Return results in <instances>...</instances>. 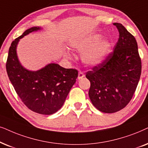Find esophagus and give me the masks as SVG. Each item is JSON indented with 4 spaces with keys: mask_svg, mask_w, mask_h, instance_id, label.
Wrapping results in <instances>:
<instances>
[{
    "mask_svg": "<svg viewBox=\"0 0 148 148\" xmlns=\"http://www.w3.org/2000/svg\"><path fill=\"white\" fill-rule=\"evenodd\" d=\"M84 76V73L83 72H78V79H81V78H82Z\"/></svg>",
    "mask_w": 148,
    "mask_h": 148,
    "instance_id": "obj_1",
    "label": "esophagus"
}]
</instances>
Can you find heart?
<instances>
[{
    "label": "heart",
    "mask_w": 148,
    "mask_h": 148,
    "mask_svg": "<svg viewBox=\"0 0 148 148\" xmlns=\"http://www.w3.org/2000/svg\"><path fill=\"white\" fill-rule=\"evenodd\" d=\"M102 38L101 34H95L76 42L72 45V48L82 53L81 59L84 64L90 66H98L108 58L112 47L110 40ZM66 57L71 59L70 54L68 53Z\"/></svg>",
    "instance_id": "1"
}]
</instances>
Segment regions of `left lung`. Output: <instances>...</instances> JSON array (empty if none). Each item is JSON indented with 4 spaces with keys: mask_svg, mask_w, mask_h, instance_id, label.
<instances>
[{
    "mask_svg": "<svg viewBox=\"0 0 148 148\" xmlns=\"http://www.w3.org/2000/svg\"><path fill=\"white\" fill-rule=\"evenodd\" d=\"M113 24L119 32L113 52L86 74L90 82V101L104 113H114L127 106L133 97L141 73V61L135 37L121 23Z\"/></svg>",
    "mask_w": 148,
    "mask_h": 148,
    "instance_id": "1",
    "label": "left lung"
}]
</instances>
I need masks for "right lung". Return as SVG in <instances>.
I'll return each instance as SVG.
<instances>
[{"mask_svg": "<svg viewBox=\"0 0 148 148\" xmlns=\"http://www.w3.org/2000/svg\"><path fill=\"white\" fill-rule=\"evenodd\" d=\"M32 27L11 43L6 64L9 78L23 103L32 111L50 115L64 105L71 88L76 82L78 71L51 63L38 71H29L21 66L17 56L19 39L40 29Z\"/></svg>", "mask_w": 148, "mask_h": 148, "instance_id": "obj_1", "label": "right lung"}]
</instances>
